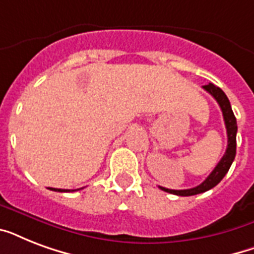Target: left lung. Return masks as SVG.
Masks as SVG:
<instances>
[{"label": "left lung", "instance_id": "8db88e82", "mask_svg": "<svg viewBox=\"0 0 254 254\" xmlns=\"http://www.w3.org/2000/svg\"><path fill=\"white\" fill-rule=\"evenodd\" d=\"M205 91L208 92L209 95L212 96L213 99L216 100L217 104L220 105V109L223 112V117H224L225 127H227V137H228V145H227V150H225L223 158L219 161L216 167L212 170V173L209 174L207 179L203 183H200L193 189L187 190H170L161 187L159 189L166 191L169 193H174L178 196H191V195H196V193H201L208 191V190L213 189L217 183H220V181L225 177V174L228 173L229 167L232 165L233 159L236 157V133H237V123L236 117L233 115L232 108H231V103H229L228 97L224 92L221 91L220 88L213 85L212 83H209L207 85H203Z\"/></svg>", "mask_w": 254, "mask_h": 254}]
</instances>
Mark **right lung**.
<instances>
[{"mask_svg":"<svg viewBox=\"0 0 254 254\" xmlns=\"http://www.w3.org/2000/svg\"><path fill=\"white\" fill-rule=\"evenodd\" d=\"M50 190H53V191H57V192H69V191H76V190H63V189H53V187H50Z\"/></svg>","mask_w":254,"mask_h":254,"instance_id":"add662e5","label":"right lung"}]
</instances>
